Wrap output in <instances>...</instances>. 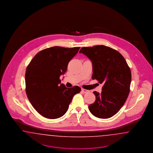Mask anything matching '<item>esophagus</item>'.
Returning <instances> with one entry per match:
<instances>
[{"label": "esophagus", "instance_id": "obj_1", "mask_svg": "<svg viewBox=\"0 0 153 153\" xmlns=\"http://www.w3.org/2000/svg\"><path fill=\"white\" fill-rule=\"evenodd\" d=\"M81 91H82V92H83V93H88L89 92V90L84 89V88H82V89H81Z\"/></svg>", "mask_w": 153, "mask_h": 153}]
</instances>
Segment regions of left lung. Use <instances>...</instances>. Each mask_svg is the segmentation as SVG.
<instances>
[{
    "label": "left lung",
    "instance_id": "1",
    "mask_svg": "<svg viewBox=\"0 0 153 153\" xmlns=\"http://www.w3.org/2000/svg\"><path fill=\"white\" fill-rule=\"evenodd\" d=\"M79 53L92 62V79L103 83L102 93L93 92L96 100L88 106L89 111L97 118H111L120 110L128 96L130 67L120 53L108 46L83 47Z\"/></svg>",
    "mask_w": 153,
    "mask_h": 153
}]
</instances>
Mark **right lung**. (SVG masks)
Listing matches in <instances>:
<instances>
[{
	"instance_id": "right-lung-1",
	"label": "right lung",
	"mask_w": 153,
	"mask_h": 153,
	"mask_svg": "<svg viewBox=\"0 0 153 153\" xmlns=\"http://www.w3.org/2000/svg\"><path fill=\"white\" fill-rule=\"evenodd\" d=\"M80 47L54 46L39 51L28 65L25 74L26 93L33 107L42 116L56 119L67 112L74 95L81 91L75 86L60 83L70 60Z\"/></svg>"
}]
</instances>
